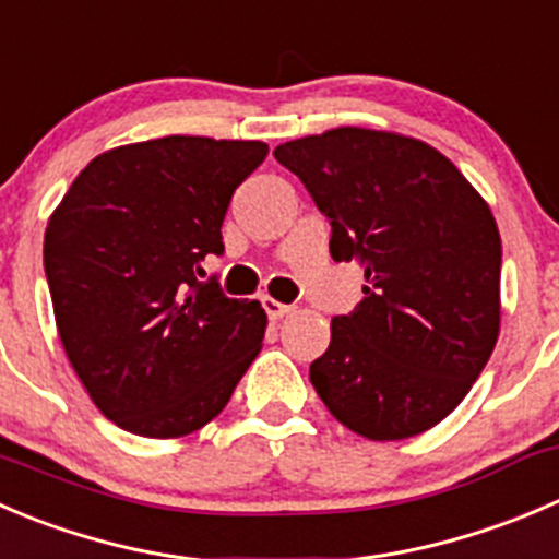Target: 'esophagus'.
<instances>
[{
    "mask_svg": "<svg viewBox=\"0 0 559 559\" xmlns=\"http://www.w3.org/2000/svg\"><path fill=\"white\" fill-rule=\"evenodd\" d=\"M262 308H264V311H267L270 319H284L286 313L292 311V306H286V302L273 300V297H262Z\"/></svg>",
    "mask_w": 559,
    "mask_h": 559,
    "instance_id": "obj_1",
    "label": "esophagus"
}]
</instances>
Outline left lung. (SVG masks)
I'll list each match as a JSON object with an SVG mask.
<instances>
[{"mask_svg": "<svg viewBox=\"0 0 559 559\" xmlns=\"http://www.w3.org/2000/svg\"><path fill=\"white\" fill-rule=\"evenodd\" d=\"M330 221V257L368 286L330 322L311 382L335 420L377 442L451 415L500 333L502 242L489 204L429 144L335 128L275 147Z\"/></svg>", "mask_w": 559, "mask_h": 559, "instance_id": "obj_1", "label": "left lung"}]
</instances>
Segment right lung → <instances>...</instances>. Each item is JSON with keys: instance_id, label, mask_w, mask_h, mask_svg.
Returning a JSON list of instances; mask_svg holds the SVG:
<instances>
[{"instance_id": "1", "label": "right lung", "mask_w": 559, "mask_h": 559, "mask_svg": "<svg viewBox=\"0 0 559 559\" xmlns=\"http://www.w3.org/2000/svg\"><path fill=\"white\" fill-rule=\"evenodd\" d=\"M262 142L164 135L97 155L53 210L43 242L70 366L97 409L139 437L210 424L262 346L267 313L204 275L224 253L231 193Z\"/></svg>"}]
</instances>
